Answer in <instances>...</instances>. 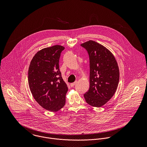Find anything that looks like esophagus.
I'll return each instance as SVG.
<instances>
[{
  "label": "esophagus",
  "mask_w": 147,
  "mask_h": 147,
  "mask_svg": "<svg viewBox=\"0 0 147 147\" xmlns=\"http://www.w3.org/2000/svg\"><path fill=\"white\" fill-rule=\"evenodd\" d=\"M76 83H77V82H75L73 83H71L70 86H71V87H74V86L75 85V84H76Z\"/></svg>",
  "instance_id": "34e87169"
}]
</instances>
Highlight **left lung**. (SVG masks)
I'll use <instances>...</instances> for the list:
<instances>
[{"label":"left lung","instance_id":"left-lung-1","mask_svg":"<svg viewBox=\"0 0 147 147\" xmlns=\"http://www.w3.org/2000/svg\"><path fill=\"white\" fill-rule=\"evenodd\" d=\"M89 58V89L84 94L86 102L94 107L106 104L115 93L119 80L118 63L113 54L102 45L89 41L81 44Z\"/></svg>","mask_w":147,"mask_h":147}]
</instances>
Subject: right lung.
<instances>
[{
	"label": "right lung",
	"instance_id": "obj_1",
	"mask_svg": "<svg viewBox=\"0 0 147 147\" xmlns=\"http://www.w3.org/2000/svg\"><path fill=\"white\" fill-rule=\"evenodd\" d=\"M64 49L55 45L41 50L33 57L28 69V83L34 98L43 108L53 112L64 106L68 91L59 65Z\"/></svg>",
	"mask_w": 147,
	"mask_h": 147
}]
</instances>
